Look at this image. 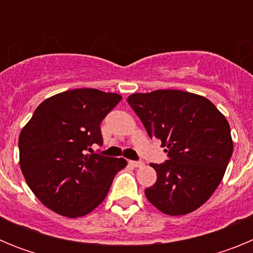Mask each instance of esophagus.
<instances>
[{
	"mask_svg": "<svg viewBox=\"0 0 253 253\" xmlns=\"http://www.w3.org/2000/svg\"><path fill=\"white\" fill-rule=\"evenodd\" d=\"M130 163L133 165L134 167H142L144 163L142 162V161H130Z\"/></svg>",
	"mask_w": 253,
	"mask_h": 253,
	"instance_id": "34e87169",
	"label": "esophagus"
}]
</instances>
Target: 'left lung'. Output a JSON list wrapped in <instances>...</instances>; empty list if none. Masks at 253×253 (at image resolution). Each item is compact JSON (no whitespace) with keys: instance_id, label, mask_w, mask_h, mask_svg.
<instances>
[{"instance_id":"1","label":"left lung","mask_w":253,"mask_h":253,"mask_svg":"<svg viewBox=\"0 0 253 253\" xmlns=\"http://www.w3.org/2000/svg\"><path fill=\"white\" fill-rule=\"evenodd\" d=\"M128 104L149 137L169 153L166 162L151 165L157 181L144 191L149 203L169 215L202 207L220 184L233 153L224 115L203 96L180 90L133 93Z\"/></svg>"}]
</instances>
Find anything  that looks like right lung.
I'll return each instance as SVG.
<instances>
[{"instance_id":"add662e5","label":"right lung","mask_w":253,"mask_h":253,"mask_svg":"<svg viewBox=\"0 0 253 253\" xmlns=\"http://www.w3.org/2000/svg\"><path fill=\"white\" fill-rule=\"evenodd\" d=\"M120 100L118 93L96 88L64 91L44 100L22 128V175L35 196L57 214L77 218L91 213L126 166L124 158L91 148L102 146L100 124Z\"/></svg>"}]
</instances>
